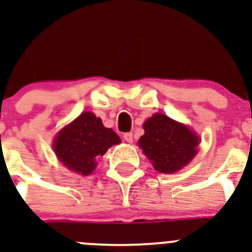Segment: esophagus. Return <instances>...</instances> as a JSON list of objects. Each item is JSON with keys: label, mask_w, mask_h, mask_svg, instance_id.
Here are the masks:
<instances>
[{"label": "esophagus", "mask_w": 252, "mask_h": 252, "mask_svg": "<svg viewBox=\"0 0 252 252\" xmlns=\"http://www.w3.org/2000/svg\"><path fill=\"white\" fill-rule=\"evenodd\" d=\"M124 138L128 143H132V141H133V134H132V132H127V133L124 134Z\"/></svg>", "instance_id": "esophagus-1"}]
</instances>
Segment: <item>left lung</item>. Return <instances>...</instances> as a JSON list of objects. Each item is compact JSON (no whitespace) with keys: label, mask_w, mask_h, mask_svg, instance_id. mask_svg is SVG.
Here are the masks:
<instances>
[{"label":"left lung","mask_w":252,"mask_h":252,"mask_svg":"<svg viewBox=\"0 0 252 252\" xmlns=\"http://www.w3.org/2000/svg\"><path fill=\"white\" fill-rule=\"evenodd\" d=\"M143 129L138 147L159 173L171 174L180 170L197 153L200 137L188 126L164 114H154L143 124Z\"/></svg>","instance_id":"left-lung-1"}]
</instances>
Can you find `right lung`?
Listing matches in <instances>:
<instances>
[{
  "mask_svg": "<svg viewBox=\"0 0 252 252\" xmlns=\"http://www.w3.org/2000/svg\"><path fill=\"white\" fill-rule=\"evenodd\" d=\"M120 142L116 132L104 127L101 119L84 111L56 134L52 146L57 159L67 169L87 176L95 169L96 158Z\"/></svg>",
  "mask_w": 252,
  "mask_h": 252,
  "instance_id": "right-lung-1",
  "label": "right lung"
}]
</instances>
